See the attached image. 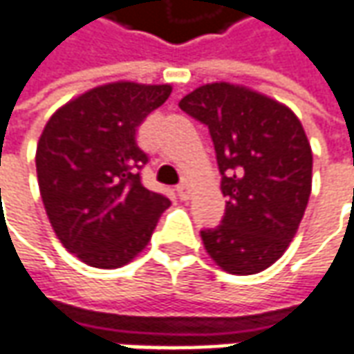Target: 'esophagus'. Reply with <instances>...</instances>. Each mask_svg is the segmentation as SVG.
I'll return each mask as SVG.
<instances>
[{
  "mask_svg": "<svg viewBox=\"0 0 354 354\" xmlns=\"http://www.w3.org/2000/svg\"><path fill=\"white\" fill-rule=\"evenodd\" d=\"M176 192H178V196H180V200L186 201V200H189V194H192V188H189L188 182H182V184H178Z\"/></svg>",
  "mask_w": 354,
  "mask_h": 354,
  "instance_id": "esophagus-1",
  "label": "esophagus"
}]
</instances>
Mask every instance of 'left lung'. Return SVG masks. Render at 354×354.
<instances>
[{"instance_id":"obj_1","label":"left lung","mask_w":354,"mask_h":354,"mask_svg":"<svg viewBox=\"0 0 354 354\" xmlns=\"http://www.w3.org/2000/svg\"><path fill=\"white\" fill-rule=\"evenodd\" d=\"M180 109L209 129L225 215L203 229L207 254L229 274L274 264L298 231L311 194V147L286 105L249 88L215 82L180 100Z\"/></svg>"}]
</instances>
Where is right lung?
Listing matches in <instances>:
<instances>
[{
    "instance_id": "1",
    "label": "right lung",
    "mask_w": 354,
    "mask_h": 354,
    "mask_svg": "<svg viewBox=\"0 0 354 354\" xmlns=\"http://www.w3.org/2000/svg\"><path fill=\"white\" fill-rule=\"evenodd\" d=\"M172 88L113 82L62 105L37 145V178L64 249L95 268H119L151 241L170 200L140 184L149 156L137 127Z\"/></svg>"
}]
</instances>
